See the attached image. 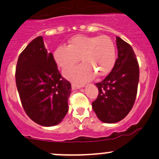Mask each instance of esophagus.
<instances>
[{"label": "esophagus", "instance_id": "1", "mask_svg": "<svg viewBox=\"0 0 159 159\" xmlns=\"http://www.w3.org/2000/svg\"><path fill=\"white\" fill-rule=\"evenodd\" d=\"M84 86H81V85L76 84H71V88L72 90H76V89H80L81 88H83Z\"/></svg>", "mask_w": 159, "mask_h": 159}]
</instances>
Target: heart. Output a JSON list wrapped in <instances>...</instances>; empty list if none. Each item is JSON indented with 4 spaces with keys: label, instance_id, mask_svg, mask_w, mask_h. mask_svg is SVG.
<instances>
[{
    "label": "heart",
    "instance_id": "obj_1",
    "mask_svg": "<svg viewBox=\"0 0 159 159\" xmlns=\"http://www.w3.org/2000/svg\"><path fill=\"white\" fill-rule=\"evenodd\" d=\"M53 57L62 69L63 75L75 83H84L93 78L103 77L112 70L116 60L115 43L109 36L76 35L69 41L67 47L60 46L55 50Z\"/></svg>",
    "mask_w": 159,
    "mask_h": 159
}]
</instances>
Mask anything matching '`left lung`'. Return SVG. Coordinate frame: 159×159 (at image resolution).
<instances>
[{"mask_svg": "<svg viewBox=\"0 0 159 159\" xmlns=\"http://www.w3.org/2000/svg\"><path fill=\"white\" fill-rule=\"evenodd\" d=\"M118 59L105 79L96 84L99 95L92 102L94 112L101 121H120L131 110L137 93L139 65L133 48L116 37Z\"/></svg>", "mask_w": 159, "mask_h": 159, "instance_id": "obj_1", "label": "left lung"}]
</instances>
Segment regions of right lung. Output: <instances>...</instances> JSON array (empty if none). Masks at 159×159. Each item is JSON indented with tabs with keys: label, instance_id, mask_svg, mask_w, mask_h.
<instances>
[{
	"label": "right lung",
	"instance_id": "obj_1",
	"mask_svg": "<svg viewBox=\"0 0 159 159\" xmlns=\"http://www.w3.org/2000/svg\"><path fill=\"white\" fill-rule=\"evenodd\" d=\"M16 83L22 107L33 121L51 127L62 121L69 110L71 86L60 75L41 36L31 41L20 53Z\"/></svg>",
	"mask_w": 159,
	"mask_h": 159
}]
</instances>
